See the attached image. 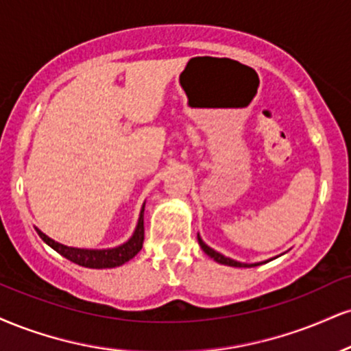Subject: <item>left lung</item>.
<instances>
[{
  "instance_id": "obj_1",
  "label": "left lung",
  "mask_w": 351,
  "mask_h": 351,
  "mask_svg": "<svg viewBox=\"0 0 351 351\" xmlns=\"http://www.w3.org/2000/svg\"><path fill=\"white\" fill-rule=\"evenodd\" d=\"M197 242H199L201 248H202V250H204L206 255H209L210 258H214V260L217 261V263H221V265H227V267H235V268H252V267H258V265H261V263H250V265H248V263H240V261L227 258V256H223L222 253H219V252L214 250V248L208 247V245L202 242V239L199 237V235H197Z\"/></svg>"
}]
</instances>
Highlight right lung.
Here are the masks:
<instances>
[{
	"instance_id": "add662e5",
	"label": "right lung",
	"mask_w": 351,
	"mask_h": 351,
	"mask_svg": "<svg viewBox=\"0 0 351 351\" xmlns=\"http://www.w3.org/2000/svg\"><path fill=\"white\" fill-rule=\"evenodd\" d=\"M143 209H145V204L142 206L141 216H138V222L137 227H135L132 237H130L128 242L119 245L116 248H106V250H88V248H73V247H66V245H62L58 242H55L44 232H40L37 229V234L40 235V239L44 240L49 247H52L55 252L60 253L62 256H65L66 260L73 261V263L80 265V267L84 268H96V269H103V268H116L124 265L125 261H129L130 258H134L138 252L142 250V243H143Z\"/></svg>"
}]
</instances>
